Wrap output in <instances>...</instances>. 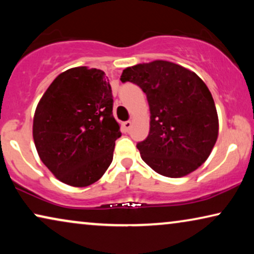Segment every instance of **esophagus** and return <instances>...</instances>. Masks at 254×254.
Returning a JSON list of instances; mask_svg holds the SVG:
<instances>
[{
    "instance_id": "obj_1",
    "label": "esophagus",
    "mask_w": 254,
    "mask_h": 254,
    "mask_svg": "<svg viewBox=\"0 0 254 254\" xmlns=\"http://www.w3.org/2000/svg\"><path fill=\"white\" fill-rule=\"evenodd\" d=\"M123 125H124L125 130L128 131V130H129L130 128H131V125H133V124H131V121H125V123H124Z\"/></svg>"
}]
</instances>
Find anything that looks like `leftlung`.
I'll use <instances>...</instances> for the list:
<instances>
[{"instance_id": "left-lung-1", "label": "left lung", "mask_w": 254, "mask_h": 254, "mask_svg": "<svg viewBox=\"0 0 254 254\" xmlns=\"http://www.w3.org/2000/svg\"><path fill=\"white\" fill-rule=\"evenodd\" d=\"M120 79L147 95L150 130L136 147L154 171L180 178L207 161L218 136V117L209 89L195 72L156 60L126 68Z\"/></svg>"}]
</instances>
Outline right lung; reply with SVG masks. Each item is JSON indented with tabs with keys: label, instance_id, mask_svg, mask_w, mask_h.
Masks as SVG:
<instances>
[{
	"label": "right lung",
	"instance_id": "right-lung-1",
	"mask_svg": "<svg viewBox=\"0 0 254 254\" xmlns=\"http://www.w3.org/2000/svg\"><path fill=\"white\" fill-rule=\"evenodd\" d=\"M112 111V90L100 69L70 68L48 86L34 112L33 140L60 182L85 187L109 169L121 136Z\"/></svg>",
	"mask_w": 254,
	"mask_h": 254
}]
</instances>
